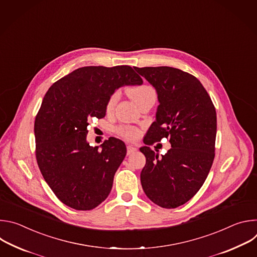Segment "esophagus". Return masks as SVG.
Masks as SVG:
<instances>
[{
    "label": "esophagus",
    "mask_w": 257,
    "mask_h": 257,
    "mask_svg": "<svg viewBox=\"0 0 257 257\" xmlns=\"http://www.w3.org/2000/svg\"><path fill=\"white\" fill-rule=\"evenodd\" d=\"M137 152V149L136 148H133L132 145H128L127 146V155L128 156H130V155H132V154H134V153H136Z\"/></svg>",
    "instance_id": "1"
}]
</instances>
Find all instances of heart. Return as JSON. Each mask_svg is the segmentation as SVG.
<instances>
[{"label":"heart","instance_id":"obj_1","mask_svg":"<svg viewBox=\"0 0 257 257\" xmlns=\"http://www.w3.org/2000/svg\"><path fill=\"white\" fill-rule=\"evenodd\" d=\"M128 92L130 94V96L132 97V99L137 104L146 97L156 95V90L151 85H148V84H142V85L131 87V88H129ZM119 95H120L119 91H115L111 95H109V97L107 98L106 104H105V108L107 112L112 111V109L114 108L116 102L119 99ZM116 132L121 137H123L127 140H135L140 135L139 129H137L135 127H131V126H120V127L116 128Z\"/></svg>","mask_w":257,"mask_h":257}]
</instances>
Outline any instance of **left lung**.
Returning a JSON list of instances; mask_svg holds the SVG:
<instances>
[{"label":"left lung","instance_id":"left-lung-1","mask_svg":"<svg viewBox=\"0 0 257 257\" xmlns=\"http://www.w3.org/2000/svg\"><path fill=\"white\" fill-rule=\"evenodd\" d=\"M157 90V119L145 144L169 138L172 149L161 158L149 146L140 174L144 193L164 208H176L201 188L214 159L216 113L200 81L173 67H134Z\"/></svg>","mask_w":257,"mask_h":257}]
</instances>
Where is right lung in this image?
<instances>
[{"instance_id":"1","label":"right lung","mask_w":257,"mask_h":257,"mask_svg":"<svg viewBox=\"0 0 257 257\" xmlns=\"http://www.w3.org/2000/svg\"><path fill=\"white\" fill-rule=\"evenodd\" d=\"M142 82L130 66H87L47 91L34 122L35 157L45 181L67 206L90 210L111 192L126 145L111 137L101 150L93 148L86 141L87 126L105 116L107 98L116 89Z\"/></svg>"}]
</instances>
